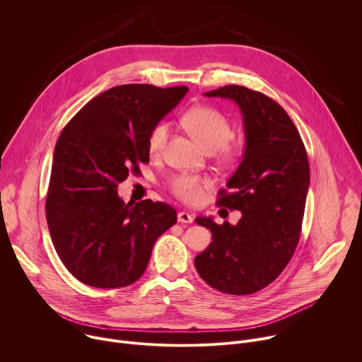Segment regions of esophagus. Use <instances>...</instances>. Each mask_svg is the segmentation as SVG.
Returning <instances> with one entry per match:
<instances>
[{"instance_id": "34e87169", "label": "esophagus", "mask_w": 362, "mask_h": 362, "mask_svg": "<svg viewBox=\"0 0 362 362\" xmlns=\"http://www.w3.org/2000/svg\"><path fill=\"white\" fill-rule=\"evenodd\" d=\"M177 221L180 223H192L193 222V216L190 214H187V212H179L177 214Z\"/></svg>"}]
</instances>
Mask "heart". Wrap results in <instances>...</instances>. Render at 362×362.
Masks as SVG:
<instances>
[{
	"mask_svg": "<svg viewBox=\"0 0 362 362\" xmlns=\"http://www.w3.org/2000/svg\"><path fill=\"white\" fill-rule=\"evenodd\" d=\"M183 124L189 134L208 151L219 148L223 163H233L239 158V147L226 143L232 137V126L226 116L219 110L208 106L193 107L183 116ZM169 124L159 123L154 126L148 134L147 146L151 154H159L168 141ZM211 183L194 175L182 173L170 180V190L176 197L185 203H199L203 199V189Z\"/></svg>",
	"mask_w": 362,
	"mask_h": 362,
	"instance_id": "b5f03b06",
	"label": "heart"
}]
</instances>
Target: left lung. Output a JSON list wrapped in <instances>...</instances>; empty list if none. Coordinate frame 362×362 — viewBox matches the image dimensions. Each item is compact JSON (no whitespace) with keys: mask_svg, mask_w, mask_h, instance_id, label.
<instances>
[{"mask_svg":"<svg viewBox=\"0 0 362 362\" xmlns=\"http://www.w3.org/2000/svg\"><path fill=\"white\" fill-rule=\"evenodd\" d=\"M204 95L235 101L243 117L242 162L216 202L242 218L236 225L194 219L212 232L194 267L212 288L249 295L274 282L296 249L309 187L306 150L288 113L268 95L242 86Z\"/></svg>","mask_w":362,"mask_h":362,"instance_id":"obj_1","label":"left lung"}]
</instances>
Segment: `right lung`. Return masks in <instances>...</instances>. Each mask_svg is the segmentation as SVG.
<instances>
[{
    "mask_svg": "<svg viewBox=\"0 0 362 362\" xmlns=\"http://www.w3.org/2000/svg\"><path fill=\"white\" fill-rule=\"evenodd\" d=\"M123 84L91 98L63 129L53 156L45 216L69 272L94 288H122L146 271L176 211L150 199L124 203L119 183L148 162V134L187 93Z\"/></svg>",
    "mask_w": 362,
    "mask_h": 362,
    "instance_id": "add662e5",
    "label": "right lung"
}]
</instances>
